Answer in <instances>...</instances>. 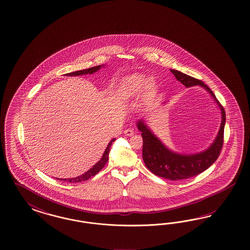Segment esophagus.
<instances>
[{"label": "esophagus", "instance_id": "34e87169", "mask_svg": "<svg viewBox=\"0 0 250 250\" xmlns=\"http://www.w3.org/2000/svg\"><path fill=\"white\" fill-rule=\"evenodd\" d=\"M124 134L126 136H132L134 135V131H133V129H125L124 131Z\"/></svg>", "mask_w": 250, "mask_h": 250}]
</instances>
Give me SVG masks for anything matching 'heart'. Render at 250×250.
Returning <instances> with one entry per match:
<instances>
[{
	"label": "heart",
	"mask_w": 250,
	"mask_h": 250,
	"mask_svg": "<svg viewBox=\"0 0 250 250\" xmlns=\"http://www.w3.org/2000/svg\"><path fill=\"white\" fill-rule=\"evenodd\" d=\"M143 89L146 97L152 98L157 94L159 86L154 79H147L144 74L135 73L124 79L120 85L119 94L124 100H130L136 97Z\"/></svg>",
	"instance_id": "obj_1"
}]
</instances>
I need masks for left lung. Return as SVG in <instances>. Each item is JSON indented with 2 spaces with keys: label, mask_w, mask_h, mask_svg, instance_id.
I'll return each instance as SVG.
<instances>
[{
  "label": "left lung",
  "mask_w": 250,
  "mask_h": 250,
  "mask_svg": "<svg viewBox=\"0 0 250 250\" xmlns=\"http://www.w3.org/2000/svg\"><path fill=\"white\" fill-rule=\"evenodd\" d=\"M170 71L173 73L177 81L181 82L185 87L189 88L192 86H200L204 88L211 95L221 113V125L214 140L205 150L196 153H180L170 149L156 134H154L151 128L147 125L144 117L136 122V127L142 133V155L146 167L152 173L161 178L171 181H180L204 172L217 159L223 146L226 113L214 93L203 82L174 68H170ZM165 104L166 102L163 103V104Z\"/></svg>",
  "instance_id": "1"
}]
</instances>
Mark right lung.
<instances>
[{
    "mask_svg": "<svg viewBox=\"0 0 250 250\" xmlns=\"http://www.w3.org/2000/svg\"><path fill=\"white\" fill-rule=\"evenodd\" d=\"M105 66V64H103V65H99V66H95V67H92V68H86V69H83V70H78V71H74V72H70V73H67L64 76H82V75H87V74H93L95 73L96 71L100 70L101 68H104ZM115 138H113L108 145L106 146L105 150L103 154V157L101 158V159L99 160L98 162L91 167V168L89 170H87L86 172H84L83 174L80 175L78 177L75 178H69V179H59L60 181H63V182H70V183H74V182H85L89 179H91V177L95 176V175L98 173L99 171L104 167L107 161H108V158H109V152L111 149V146L113 144V142H114Z\"/></svg>",
    "mask_w": 250,
    "mask_h": 250,
    "instance_id": "1",
    "label": "right lung"
}]
</instances>
